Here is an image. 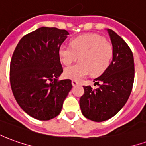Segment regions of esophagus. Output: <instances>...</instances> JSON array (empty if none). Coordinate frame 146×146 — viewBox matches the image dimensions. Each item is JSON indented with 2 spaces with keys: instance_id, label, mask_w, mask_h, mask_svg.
I'll list each match as a JSON object with an SVG mask.
<instances>
[{
  "instance_id": "1",
  "label": "esophagus",
  "mask_w": 146,
  "mask_h": 146,
  "mask_svg": "<svg viewBox=\"0 0 146 146\" xmlns=\"http://www.w3.org/2000/svg\"><path fill=\"white\" fill-rule=\"evenodd\" d=\"M72 84H73V87H75V86L78 85V84H79V83L77 82L76 80H72Z\"/></svg>"
}]
</instances>
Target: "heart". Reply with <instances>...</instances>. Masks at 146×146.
I'll list each match as a JSON object with an SVG mask.
<instances>
[{
    "mask_svg": "<svg viewBox=\"0 0 146 146\" xmlns=\"http://www.w3.org/2000/svg\"><path fill=\"white\" fill-rule=\"evenodd\" d=\"M113 55V44L103 36L87 34L73 39L70 47L62 46L59 57L62 63L69 66L79 59L80 62L64 70L66 78L80 81L92 73L97 76L110 66Z\"/></svg>",
    "mask_w": 146,
    "mask_h": 146,
    "instance_id": "1",
    "label": "heart"
}]
</instances>
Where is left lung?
Here are the masks:
<instances>
[{"label":"left lung","mask_w":146,"mask_h":146,"mask_svg":"<svg viewBox=\"0 0 146 146\" xmlns=\"http://www.w3.org/2000/svg\"><path fill=\"white\" fill-rule=\"evenodd\" d=\"M107 31L113 46V60L104 73L94 80L98 88L83 86L84 94L80 98L82 114L95 122L110 119L123 107L131 95L135 79L131 48L113 30L107 29Z\"/></svg>","instance_id":"8db88e82"}]
</instances>
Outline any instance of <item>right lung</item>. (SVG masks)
Masks as SVG:
<instances>
[{
    "label": "right lung",
    "mask_w": 146,
    "mask_h": 146,
    "mask_svg": "<svg viewBox=\"0 0 146 146\" xmlns=\"http://www.w3.org/2000/svg\"><path fill=\"white\" fill-rule=\"evenodd\" d=\"M67 35L66 30L40 27L21 39L12 54L10 83L15 98L39 120L56 117L73 87L70 80H58L63 72L59 49Z\"/></svg>",
    "instance_id": "1"
}]
</instances>
